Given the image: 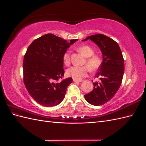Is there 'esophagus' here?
Instances as JSON below:
<instances>
[{"label":"esophagus","instance_id":"34e87169","mask_svg":"<svg viewBox=\"0 0 146 146\" xmlns=\"http://www.w3.org/2000/svg\"><path fill=\"white\" fill-rule=\"evenodd\" d=\"M73 81L74 82H82V80H77V79H73Z\"/></svg>","mask_w":146,"mask_h":146}]
</instances>
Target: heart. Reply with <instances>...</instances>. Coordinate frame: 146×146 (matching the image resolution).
Returning <instances> with one entry per match:
<instances>
[{
	"instance_id": "heart-1",
	"label": "heart",
	"mask_w": 146,
	"mask_h": 146,
	"mask_svg": "<svg viewBox=\"0 0 146 146\" xmlns=\"http://www.w3.org/2000/svg\"><path fill=\"white\" fill-rule=\"evenodd\" d=\"M77 50L81 52L84 57H87L86 60L87 66L71 67L67 69V74L69 76L73 77L74 79L81 80L87 76V74L90 72V69L92 71L98 70L101 66L102 59L99 56L94 55V50L90 46H82L77 48ZM63 62L66 66H68L70 64V59L69 52H66L64 54Z\"/></svg>"
}]
</instances>
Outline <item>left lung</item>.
<instances>
[{
    "label": "left lung",
    "instance_id": "1",
    "mask_svg": "<svg viewBox=\"0 0 146 146\" xmlns=\"http://www.w3.org/2000/svg\"><path fill=\"white\" fill-rule=\"evenodd\" d=\"M89 39L99 47L103 59L96 75L100 77V82H93V90L84 98L90 104L99 106L109 101L119 90L124 72V60L118 44L111 38L98 34L82 41Z\"/></svg>",
    "mask_w": 146,
    "mask_h": 146
}]
</instances>
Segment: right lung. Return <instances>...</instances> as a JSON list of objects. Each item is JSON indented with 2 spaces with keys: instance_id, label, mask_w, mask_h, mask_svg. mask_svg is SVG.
<instances>
[{
  "instance_id": "1",
  "label": "right lung",
  "mask_w": 146,
  "mask_h": 146,
  "mask_svg": "<svg viewBox=\"0 0 146 146\" xmlns=\"http://www.w3.org/2000/svg\"><path fill=\"white\" fill-rule=\"evenodd\" d=\"M77 40L67 42L47 34L29 46L24 57V83L30 96L41 106H57L64 99L72 79L59 81L64 74L63 55Z\"/></svg>"
}]
</instances>
